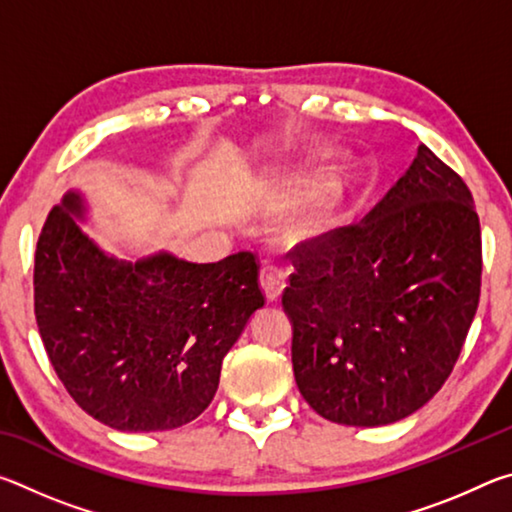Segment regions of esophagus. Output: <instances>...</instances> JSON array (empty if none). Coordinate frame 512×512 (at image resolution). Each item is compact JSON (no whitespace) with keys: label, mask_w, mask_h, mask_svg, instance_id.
I'll return each mask as SVG.
<instances>
[{"label":"esophagus","mask_w":512,"mask_h":512,"mask_svg":"<svg viewBox=\"0 0 512 512\" xmlns=\"http://www.w3.org/2000/svg\"><path fill=\"white\" fill-rule=\"evenodd\" d=\"M259 282H262L266 298L273 302L280 298V293L284 291V287H287V273H284V268L280 266L268 264L262 268V273H259Z\"/></svg>","instance_id":"esophagus-1"}]
</instances>
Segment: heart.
<instances>
[{
    "label": "heart",
    "instance_id": "obj_1",
    "mask_svg": "<svg viewBox=\"0 0 512 512\" xmlns=\"http://www.w3.org/2000/svg\"><path fill=\"white\" fill-rule=\"evenodd\" d=\"M287 228H289V230H300V228H302V221L291 219V221H287Z\"/></svg>",
    "mask_w": 512,
    "mask_h": 512
}]
</instances>
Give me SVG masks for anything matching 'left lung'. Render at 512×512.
Listing matches in <instances>:
<instances>
[{
  "instance_id": "left-lung-1",
  "label": "left lung",
  "mask_w": 512,
  "mask_h": 512,
  "mask_svg": "<svg viewBox=\"0 0 512 512\" xmlns=\"http://www.w3.org/2000/svg\"><path fill=\"white\" fill-rule=\"evenodd\" d=\"M282 293L300 395L325 420L379 427L436 395L481 296V225L463 178L418 146L363 216L293 250Z\"/></svg>"
}]
</instances>
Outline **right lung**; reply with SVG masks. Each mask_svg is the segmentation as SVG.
<instances>
[{
	"label": "right lung",
	"mask_w": 512,
	"mask_h": 512,
	"mask_svg": "<svg viewBox=\"0 0 512 512\" xmlns=\"http://www.w3.org/2000/svg\"><path fill=\"white\" fill-rule=\"evenodd\" d=\"M79 194L42 225L33 305L58 379L81 409L119 431H164L198 418L221 363L264 305L257 255L214 264L169 253L121 262L85 237Z\"/></svg>",
	"instance_id": "right-lung-1"
}]
</instances>
